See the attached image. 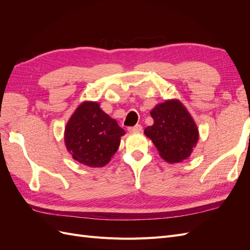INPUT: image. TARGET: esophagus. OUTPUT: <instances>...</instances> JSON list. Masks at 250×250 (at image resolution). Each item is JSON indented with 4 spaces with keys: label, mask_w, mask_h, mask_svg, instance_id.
I'll list each match as a JSON object with an SVG mask.
<instances>
[{
    "label": "esophagus",
    "mask_w": 250,
    "mask_h": 250,
    "mask_svg": "<svg viewBox=\"0 0 250 250\" xmlns=\"http://www.w3.org/2000/svg\"><path fill=\"white\" fill-rule=\"evenodd\" d=\"M143 127L141 125H135L133 127H128V131L129 132H140L142 131Z\"/></svg>",
    "instance_id": "1"
}]
</instances>
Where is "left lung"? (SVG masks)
Instances as JSON below:
<instances>
[{
	"instance_id": "1",
	"label": "left lung",
	"mask_w": 250,
	"mask_h": 250,
	"mask_svg": "<svg viewBox=\"0 0 250 250\" xmlns=\"http://www.w3.org/2000/svg\"><path fill=\"white\" fill-rule=\"evenodd\" d=\"M154 123L144 133L152 140L160 155L170 164L180 163L191 155L199 132L193 118L179 100H167L151 110Z\"/></svg>"
}]
</instances>
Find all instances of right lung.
Listing matches in <instances>:
<instances>
[{"label":"right lung","mask_w":250,"mask_h":250,"mask_svg":"<svg viewBox=\"0 0 250 250\" xmlns=\"http://www.w3.org/2000/svg\"><path fill=\"white\" fill-rule=\"evenodd\" d=\"M125 134L97 102L81 103L70 118L64 130L66 150L78 163L90 168L108 164Z\"/></svg>","instance_id":"1"}]
</instances>
